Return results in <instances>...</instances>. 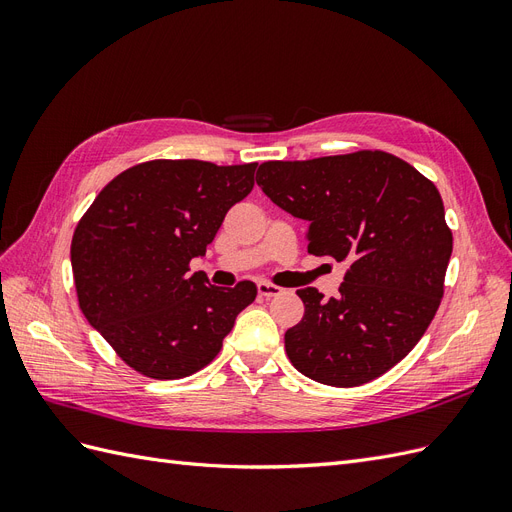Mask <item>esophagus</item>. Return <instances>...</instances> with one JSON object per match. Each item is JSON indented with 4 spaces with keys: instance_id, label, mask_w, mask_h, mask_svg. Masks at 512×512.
<instances>
[{
    "instance_id": "obj_1",
    "label": "esophagus",
    "mask_w": 512,
    "mask_h": 512,
    "mask_svg": "<svg viewBox=\"0 0 512 512\" xmlns=\"http://www.w3.org/2000/svg\"><path fill=\"white\" fill-rule=\"evenodd\" d=\"M282 292H284V288H280V286H273L269 282H258V294H260V297H267V299L280 297Z\"/></svg>"
}]
</instances>
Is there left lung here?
<instances>
[{
    "instance_id": "1",
    "label": "left lung",
    "mask_w": 512,
    "mask_h": 512,
    "mask_svg": "<svg viewBox=\"0 0 512 512\" xmlns=\"http://www.w3.org/2000/svg\"><path fill=\"white\" fill-rule=\"evenodd\" d=\"M256 183L309 224V254L348 262L335 299L297 290L305 314L284 335L290 363L342 389L382 376L418 344L444 294L453 232L438 188L386 151L265 162Z\"/></svg>"
}]
</instances>
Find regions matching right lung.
Wrapping results in <instances>:
<instances>
[{
	"label": "right lung",
	"mask_w": 512,
	"mask_h": 512,
	"mask_svg": "<svg viewBox=\"0 0 512 512\" xmlns=\"http://www.w3.org/2000/svg\"><path fill=\"white\" fill-rule=\"evenodd\" d=\"M254 164L151 160L123 170L74 230L70 260L81 312L138 374L177 380L209 365L252 282L209 286L188 275L228 209L254 188Z\"/></svg>",
	"instance_id": "1"
}]
</instances>
